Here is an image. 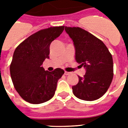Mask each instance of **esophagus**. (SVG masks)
<instances>
[{
    "instance_id": "esophagus-1",
    "label": "esophagus",
    "mask_w": 128,
    "mask_h": 128,
    "mask_svg": "<svg viewBox=\"0 0 128 128\" xmlns=\"http://www.w3.org/2000/svg\"><path fill=\"white\" fill-rule=\"evenodd\" d=\"M70 74H71V72H66V71H65V72H64V74H65V75H70Z\"/></svg>"
}]
</instances>
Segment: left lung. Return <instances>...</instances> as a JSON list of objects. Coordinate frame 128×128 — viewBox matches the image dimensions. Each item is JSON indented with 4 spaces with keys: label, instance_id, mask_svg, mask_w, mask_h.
Here are the masks:
<instances>
[{
    "label": "left lung",
    "instance_id": "left-lung-1",
    "mask_svg": "<svg viewBox=\"0 0 128 128\" xmlns=\"http://www.w3.org/2000/svg\"><path fill=\"white\" fill-rule=\"evenodd\" d=\"M74 42L76 62L84 66V77L72 86L74 96L86 101L99 99L107 92L114 76L113 59L101 40L79 27H65Z\"/></svg>",
    "mask_w": 128,
    "mask_h": 128
}]
</instances>
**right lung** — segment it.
<instances>
[{
	"label": "right lung",
	"instance_id": "add662e5",
	"mask_svg": "<svg viewBox=\"0 0 128 128\" xmlns=\"http://www.w3.org/2000/svg\"><path fill=\"white\" fill-rule=\"evenodd\" d=\"M64 29V26L38 31L17 46L10 72L13 85L20 97L33 104L48 101L54 96L58 80L64 74L61 68L45 71L42 65L49 58L50 45Z\"/></svg>",
	"mask_w": 128,
	"mask_h": 128
}]
</instances>
